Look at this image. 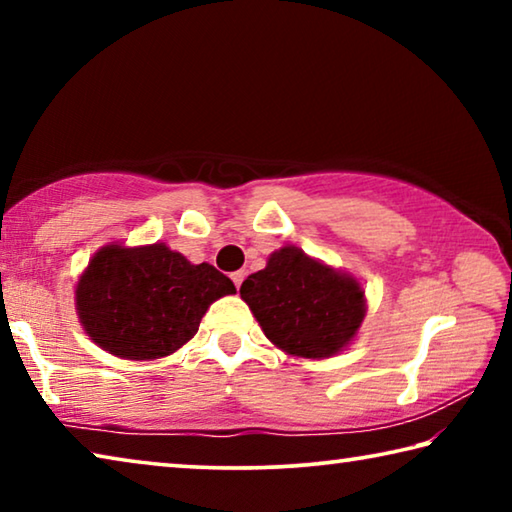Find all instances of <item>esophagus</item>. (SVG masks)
<instances>
[{"label":"esophagus","instance_id":"obj_1","mask_svg":"<svg viewBox=\"0 0 512 512\" xmlns=\"http://www.w3.org/2000/svg\"><path fill=\"white\" fill-rule=\"evenodd\" d=\"M230 277H232V282H235V287L239 289V287H241V282H244V277H246V273H244V271H235V273H232Z\"/></svg>","mask_w":512,"mask_h":512}]
</instances>
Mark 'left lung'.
Listing matches in <instances>:
<instances>
[{
  "mask_svg": "<svg viewBox=\"0 0 512 512\" xmlns=\"http://www.w3.org/2000/svg\"><path fill=\"white\" fill-rule=\"evenodd\" d=\"M239 293L268 339L293 357H332L357 334L366 314L354 277L293 246L268 257L266 268L248 275Z\"/></svg>",
  "mask_w": 512,
  "mask_h": 512,
  "instance_id": "obj_1",
  "label": "left lung"
}]
</instances>
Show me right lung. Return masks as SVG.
Masks as SVG:
<instances>
[{
    "label": "right lung",
    "instance_id": "add662e5",
    "mask_svg": "<svg viewBox=\"0 0 512 512\" xmlns=\"http://www.w3.org/2000/svg\"><path fill=\"white\" fill-rule=\"evenodd\" d=\"M230 277L164 244L106 246L90 259L76 309L92 341L121 359H158L198 332L207 307L235 293Z\"/></svg>",
    "mask_w": 512,
    "mask_h": 512
}]
</instances>
